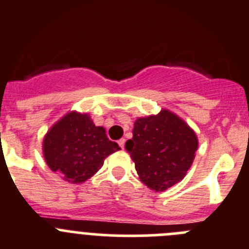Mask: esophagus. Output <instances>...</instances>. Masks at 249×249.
I'll return each mask as SVG.
<instances>
[{"label":"esophagus","mask_w":249,"mask_h":249,"mask_svg":"<svg viewBox=\"0 0 249 249\" xmlns=\"http://www.w3.org/2000/svg\"><path fill=\"white\" fill-rule=\"evenodd\" d=\"M124 143H126V139L124 138H121L120 141H118V145H120L121 149L124 148Z\"/></svg>","instance_id":"1"}]
</instances>
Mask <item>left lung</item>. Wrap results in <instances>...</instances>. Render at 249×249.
Instances as JSON below:
<instances>
[{
	"mask_svg": "<svg viewBox=\"0 0 249 249\" xmlns=\"http://www.w3.org/2000/svg\"><path fill=\"white\" fill-rule=\"evenodd\" d=\"M144 184L165 191L181 181L194 160L197 136L186 122L167 110L138 118L133 138L124 145Z\"/></svg>",
	"mask_w": 249,
	"mask_h": 249,
	"instance_id": "1",
	"label": "left lung"
}]
</instances>
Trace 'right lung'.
Wrapping results in <instances>:
<instances>
[{
  "instance_id": "add662e5",
  "label": "right lung",
  "mask_w": 249,
  "mask_h": 249,
  "mask_svg": "<svg viewBox=\"0 0 249 249\" xmlns=\"http://www.w3.org/2000/svg\"><path fill=\"white\" fill-rule=\"evenodd\" d=\"M120 150L105 128L88 115L71 112L47 132L44 156L47 165L71 183H82L99 171L110 154Z\"/></svg>"
}]
</instances>
